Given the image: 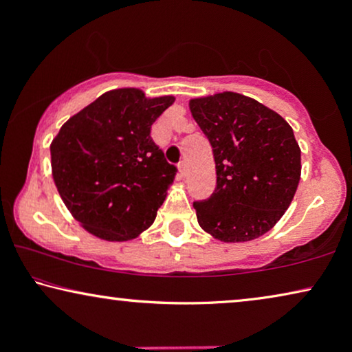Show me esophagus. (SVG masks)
<instances>
[{
    "mask_svg": "<svg viewBox=\"0 0 352 352\" xmlns=\"http://www.w3.org/2000/svg\"><path fill=\"white\" fill-rule=\"evenodd\" d=\"M177 168H179L181 176H186V173H187V162L186 160H181L179 165H177Z\"/></svg>",
    "mask_w": 352,
    "mask_h": 352,
    "instance_id": "obj_1",
    "label": "esophagus"
}]
</instances>
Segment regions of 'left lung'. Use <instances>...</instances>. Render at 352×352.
I'll return each mask as SVG.
<instances>
[{"label": "left lung", "mask_w": 352, "mask_h": 352, "mask_svg": "<svg viewBox=\"0 0 352 352\" xmlns=\"http://www.w3.org/2000/svg\"><path fill=\"white\" fill-rule=\"evenodd\" d=\"M211 144L216 189L194 201L200 228L226 243L250 242L282 218L301 177V151L290 124L258 100L218 93L189 100Z\"/></svg>", "instance_id": "left-lung-1"}]
</instances>
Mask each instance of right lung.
I'll return each mask as SVG.
<instances>
[{"label": "right lung", "instance_id": "right-lung-1", "mask_svg": "<svg viewBox=\"0 0 352 352\" xmlns=\"http://www.w3.org/2000/svg\"><path fill=\"white\" fill-rule=\"evenodd\" d=\"M173 102V96L151 99L136 88L107 91L52 139L56 187L89 234L124 242L155 221L177 168L152 141L151 128Z\"/></svg>", "mask_w": 352, "mask_h": 352}]
</instances>
